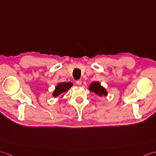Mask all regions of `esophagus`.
<instances>
[{"label":"esophagus","instance_id":"obj_1","mask_svg":"<svg viewBox=\"0 0 156 156\" xmlns=\"http://www.w3.org/2000/svg\"><path fill=\"white\" fill-rule=\"evenodd\" d=\"M76 84L78 86H80L82 84V80H78L76 81Z\"/></svg>","mask_w":156,"mask_h":156}]
</instances>
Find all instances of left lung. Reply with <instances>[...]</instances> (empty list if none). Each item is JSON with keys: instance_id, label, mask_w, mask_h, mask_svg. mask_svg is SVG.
<instances>
[{"instance_id": "8db88e82", "label": "left lung", "mask_w": 156, "mask_h": 156, "mask_svg": "<svg viewBox=\"0 0 156 156\" xmlns=\"http://www.w3.org/2000/svg\"><path fill=\"white\" fill-rule=\"evenodd\" d=\"M89 90L90 92L95 93L96 94L100 96H106L108 94L107 90L103 86H101L100 83L98 82H93L89 86Z\"/></svg>"}]
</instances>
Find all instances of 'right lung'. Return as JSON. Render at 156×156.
I'll return each instance as SVG.
<instances>
[{"label": "right lung", "mask_w": 156, "mask_h": 156, "mask_svg": "<svg viewBox=\"0 0 156 156\" xmlns=\"http://www.w3.org/2000/svg\"><path fill=\"white\" fill-rule=\"evenodd\" d=\"M73 86L72 82H62L58 83V85L56 86L55 90L52 93V96L54 97H57L60 95H61V97H62V94L68 91L71 87Z\"/></svg>", "instance_id": "1"}]
</instances>
